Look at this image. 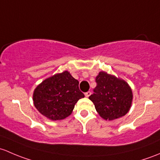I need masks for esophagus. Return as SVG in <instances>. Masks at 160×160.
Returning a JSON list of instances; mask_svg holds the SVG:
<instances>
[{"label": "esophagus", "mask_w": 160, "mask_h": 160, "mask_svg": "<svg viewBox=\"0 0 160 160\" xmlns=\"http://www.w3.org/2000/svg\"><path fill=\"white\" fill-rule=\"evenodd\" d=\"M91 94H92V92H90V91H88V92H85V97H89L90 95H91Z\"/></svg>", "instance_id": "1"}]
</instances>
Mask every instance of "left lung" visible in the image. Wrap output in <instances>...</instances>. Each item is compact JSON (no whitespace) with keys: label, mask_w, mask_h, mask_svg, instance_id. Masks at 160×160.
I'll list each match as a JSON object with an SVG mask.
<instances>
[{"label":"left lung","mask_w":160,"mask_h":160,"mask_svg":"<svg viewBox=\"0 0 160 160\" xmlns=\"http://www.w3.org/2000/svg\"><path fill=\"white\" fill-rule=\"evenodd\" d=\"M96 87L89 99L104 119L113 120L125 116L129 112L132 100V92L125 81L99 72L95 78Z\"/></svg>","instance_id":"left-lung-1"}]
</instances>
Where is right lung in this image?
I'll use <instances>...</instances> for the list:
<instances>
[{"label": "right lung", "instance_id": "1", "mask_svg": "<svg viewBox=\"0 0 160 160\" xmlns=\"http://www.w3.org/2000/svg\"><path fill=\"white\" fill-rule=\"evenodd\" d=\"M78 84L67 71L47 78L34 90V106L50 119H64L70 116L78 100L85 97Z\"/></svg>", "mask_w": 160, "mask_h": 160}]
</instances>
